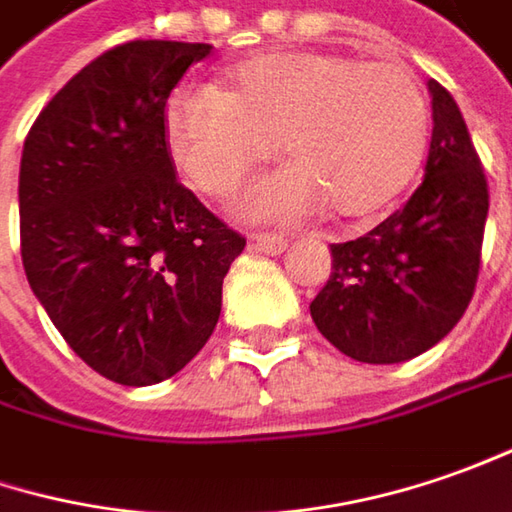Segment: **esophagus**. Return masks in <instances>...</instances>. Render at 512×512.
Wrapping results in <instances>:
<instances>
[{
    "label": "esophagus",
    "mask_w": 512,
    "mask_h": 512,
    "mask_svg": "<svg viewBox=\"0 0 512 512\" xmlns=\"http://www.w3.org/2000/svg\"><path fill=\"white\" fill-rule=\"evenodd\" d=\"M252 246H255L257 252H263V255H283L289 243L280 238V235H255Z\"/></svg>",
    "instance_id": "1"
}]
</instances>
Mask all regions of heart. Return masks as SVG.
<instances>
[{
    "instance_id": "heart-1",
    "label": "heart",
    "mask_w": 512,
    "mask_h": 512,
    "mask_svg": "<svg viewBox=\"0 0 512 512\" xmlns=\"http://www.w3.org/2000/svg\"><path fill=\"white\" fill-rule=\"evenodd\" d=\"M167 135L178 169L206 195L229 192L277 138L289 164L235 198L249 221H300L320 203L360 218L408 181L425 144V98L397 62L286 50L240 64L226 93L181 87Z\"/></svg>"
}]
</instances>
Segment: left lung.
Instances as JSON below:
<instances>
[{
	"label": "left lung",
	"mask_w": 512,
	"mask_h": 512,
	"mask_svg": "<svg viewBox=\"0 0 512 512\" xmlns=\"http://www.w3.org/2000/svg\"><path fill=\"white\" fill-rule=\"evenodd\" d=\"M433 133L425 181L368 235L331 246V277L311 320L337 351L391 365L448 337L476 289L487 181L456 101L428 81Z\"/></svg>",
	"instance_id": "obj_1"
}]
</instances>
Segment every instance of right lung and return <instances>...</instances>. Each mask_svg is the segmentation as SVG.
Listing matches in <instances>:
<instances>
[{
	"label": "right lung",
	"mask_w": 512,
	"mask_h": 512,
	"mask_svg": "<svg viewBox=\"0 0 512 512\" xmlns=\"http://www.w3.org/2000/svg\"><path fill=\"white\" fill-rule=\"evenodd\" d=\"M212 45L127 42L79 70L30 127L22 263L67 345L118 385H155L201 351L246 240L178 184L164 110Z\"/></svg>",
	"instance_id": "obj_1"
}]
</instances>
